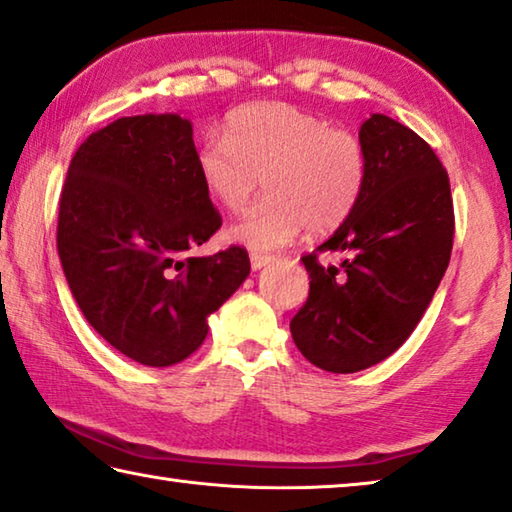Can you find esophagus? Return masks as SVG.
Here are the masks:
<instances>
[{
  "mask_svg": "<svg viewBox=\"0 0 512 512\" xmlns=\"http://www.w3.org/2000/svg\"><path fill=\"white\" fill-rule=\"evenodd\" d=\"M273 259V255L269 253H250V266H253V271H259L262 266H266Z\"/></svg>",
  "mask_w": 512,
  "mask_h": 512,
  "instance_id": "1",
  "label": "esophagus"
}]
</instances>
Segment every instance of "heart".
<instances>
[{
    "mask_svg": "<svg viewBox=\"0 0 512 512\" xmlns=\"http://www.w3.org/2000/svg\"><path fill=\"white\" fill-rule=\"evenodd\" d=\"M209 198L241 209L264 180L269 196L248 207L227 239L250 250H275L305 227L335 230L362 196L367 157L358 136L287 102L246 104L227 116L223 139L196 152Z\"/></svg>",
    "mask_w": 512,
    "mask_h": 512,
    "instance_id": "obj_1",
    "label": "heart"
}]
</instances>
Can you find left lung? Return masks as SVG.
I'll use <instances>...</instances> for the list:
<instances>
[{"instance_id":"left-lung-1","label":"left lung","mask_w":512,"mask_h":512,"mask_svg":"<svg viewBox=\"0 0 512 512\" xmlns=\"http://www.w3.org/2000/svg\"><path fill=\"white\" fill-rule=\"evenodd\" d=\"M367 157L362 196L328 241L303 255L310 296L291 337L314 367L355 373L389 358L417 328L449 266V175L410 127L373 113L360 127ZM319 252H344L325 269Z\"/></svg>"}]
</instances>
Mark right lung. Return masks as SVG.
Here are the masks:
<instances>
[{"mask_svg":"<svg viewBox=\"0 0 512 512\" xmlns=\"http://www.w3.org/2000/svg\"><path fill=\"white\" fill-rule=\"evenodd\" d=\"M180 113L118 118L79 145L59 202L56 248L86 321L145 367L198 351L207 316L250 273L246 248L182 257L221 227Z\"/></svg>","mask_w":512,"mask_h":512,"instance_id":"add662e5","label":"right lung"}]
</instances>
